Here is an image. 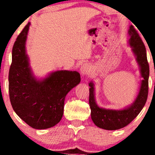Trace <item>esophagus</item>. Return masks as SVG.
<instances>
[{"mask_svg":"<svg viewBox=\"0 0 155 155\" xmlns=\"http://www.w3.org/2000/svg\"><path fill=\"white\" fill-rule=\"evenodd\" d=\"M90 65L87 63H84L81 65V68H80V71H81V75H86V74H88V73L90 72Z\"/></svg>","mask_w":155,"mask_h":155,"instance_id":"esophagus-1","label":"esophagus"}]
</instances>
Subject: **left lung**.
Here are the masks:
<instances>
[{"label":"left lung","mask_w":155,"mask_h":155,"mask_svg":"<svg viewBox=\"0 0 155 155\" xmlns=\"http://www.w3.org/2000/svg\"><path fill=\"white\" fill-rule=\"evenodd\" d=\"M128 33L130 36V45L136 55V60L140 66V74L143 77L139 92L134 103L130 107L122 110H110L98 107L94 97L93 83L89 84L90 87L89 104L91 109L92 120L96 126L108 130H119L130 123L143 108L148 97L149 66L144 44L133 25L130 26Z\"/></svg>","instance_id":"obj_1"}]
</instances>
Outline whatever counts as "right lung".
Listing matches in <instances>:
<instances>
[{
	"label": "right lung",
	"instance_id": "obj_1",
	"mask_svg": "<svg viewBox=\"0 0 155 155\" xmlns=\"http://www.w3.org/2000/svg\"><path fill=\"white\" fill-rule=\"evenodd\" d=\"M30 23L17 36L12 49L8 92L14 111L31 127L43 130L61 120L67 93L81 81L79 73L54 71L41 81L31 74L25 53Z\"/></svg>",
	"mask_w": 155,
	"mask_h": 155
}]
</instances>
